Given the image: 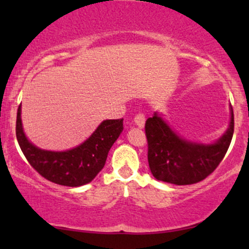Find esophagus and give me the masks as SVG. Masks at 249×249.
<instances>
[{
	"label": "esophagus",
	"mask_w": 249,
	"mask_h": 249,
	"mask_svg": "<svg viewBox=\"0 0 249 249\" xmlns=\"http://www.w3.org/2000/svg\"><path fill=\"white\" fill-rule=\"evenodd\" d=\"M133 122H134V124H136L138 127H141V128L144 127V125H145V116H144V113H142V112L137 113L136 117H134Z\"/></svg>",
	"instance_id": "34e87169"
}]
</instances>
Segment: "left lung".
Here are the masks:
<instances>
[{"instance_id": "left-lung-1", "label": "left lung", "mask_w": 249, "mask_h": 249, "mask_svg": "<svg viewBox=\"0 0 249 249\" xmlns=\"http://www.w3.org/2000/svg\"><path fill=\"white\" fill-rule=\"evenodd\" d=\"M234 132V115L227 131L213 144H198L182 139L158 113L145 123L147 159L157 180L174 185H192L207 178L224 159Z\"/></svg>"}]
</instances>
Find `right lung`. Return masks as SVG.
Masks as SVG:
<instances>
[{"label": "right lung", "mask_w": 249, "mask_h": 249, "mask_svg": "<svg viewBox=\"0 0 249 249\" xmlns=\"http://www.w3.org/2000/svg\"><path fill=\"white\" fill-rule=\"evenodd\" d=\"M123 128V118L107 119L79 146L63 152L45 151L28 141L22 127L21 105L17 110L16 138L24 157L43 178L62 186L78 187L92 181Z\"/></svg>", "instance_id": "1"}]
</instances>
